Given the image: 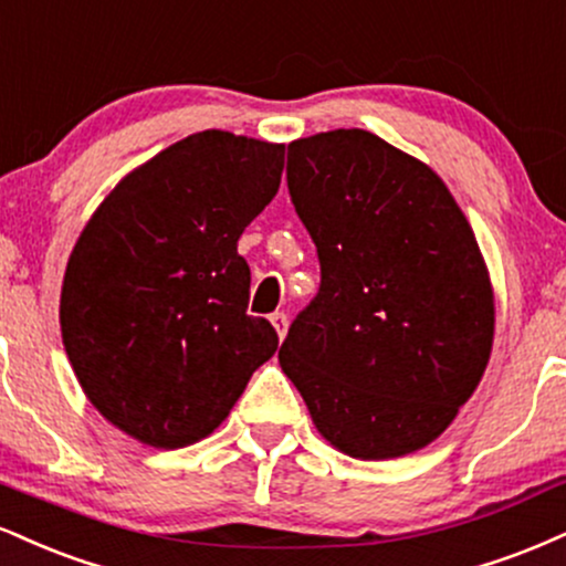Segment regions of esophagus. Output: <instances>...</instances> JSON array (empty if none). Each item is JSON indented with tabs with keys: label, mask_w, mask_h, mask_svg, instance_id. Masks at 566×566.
<instances>
[{
	"label": "esophagus",
	"mask_w": 566,
	"mask_h": 566,
	"mask_svg": "<svg viewBox=\"0 0 566 566\" xmlns=\"http://www.w3.org/2000/svg\"><path fill=\"white\" fill-rule=\"evenodd\" d=\"M271 324H274L279 339H284V335H287V316L284 313H271Z\"/></svg>",
	"instance_id": "34e87169"
}]
</instances>
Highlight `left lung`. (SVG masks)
Segmentation results:
<instances>
[{"label": "left lung", "mask_w": 566, "mask_h": 566, "mask_svg": "<svg viewBox=\"0 0 566 566\" xmlns=\"http://www.w3.org/2000/svg\"><path fill=\"white\" fill-rule=\"evenodd\" d=\"M287 184L322 290L279 366L339 453H417L478 390L495 335L482 250L446 181L364 128L290 142Z\"/></svg>", "instance_id": "left-lung-1"}]
</instances>
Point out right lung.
<instances>
[{
  "instance_id": "right-lung-1",
  "label": "right lung",
  "mask_w": 566,
  "mask_h": 566,
  "mask_svg": "<svg viewBox=\"0 0 566 566\" xmlns=\"http://www.w3.org/2000/svg\"><path fill=\"white\" fill-rule=\"evenodd\" d=\"M284 145L189 134L128 171L67 258L60 332L81 390L128 438L187 448L221 427L276 353L248 316L244 227L274 200Z\"/></svg>"
}]
</instances>
